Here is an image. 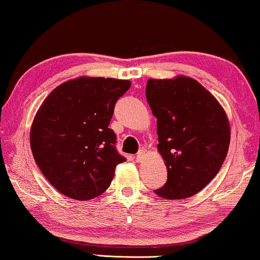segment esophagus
Segmentation results:
<instances>
[{"label": "esophagus", "instance_id": "esophagus-1", "mask_svg": "<svg viewBox=\"0 0 260 260\" xmlns=\"http://www.w3.org/2000/svg\"><path fill=\"white\" fill-rule=\"evenodd\" d=\"M143 157H145V151L140 150L137 154V156H135V160H137V162H142Z\"/></svg>", "mask_w": 260, "mask_h": 260}]
</instances>
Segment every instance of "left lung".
<instances>
[{
	"label": "left lung",
	"mask_w": 260,
	"mask_h": 260,
	"mask_svg": "<svg viewBox=\"0 0 260 260\" xmlns=\"http://www.w3.org/2000/svg\"><path fill=\"white\" fill-rule=\"evenodd\" d=\"M146 97L157 119V149L167 183L155 193L166 199L197 194L217 175L229 149L224 110L199 82L186 76L147 82Z\"/></svg>",
	"instance_id": "obj_1"
}]
</instances>
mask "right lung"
<instances>
[{"instance_id": "right-lung-1", "label": "right lung", "mask_w": 260, "mask_h": 260, "mask_svg": "<svg viewBox=\"0 0 260 260\" xmlns=\"http://www.w3.org/2000/svg\"><path fill=\"white\" fill-rule=\"evenodd\" d=\"M131 82L78 77L60 84L37 112L30 145L37 166L57 191L90 200L108 189L114 169L126 158L109 128L114 105Z\"/></svg>"}]
</instances>
